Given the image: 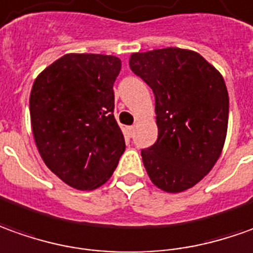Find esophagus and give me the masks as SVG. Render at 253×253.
<instances>
[{"label": "esophagus", "instance_id": "obj_1", "mask_svg": "<svg viewBox=\"0 0 253 253\" xmlns=\"http://www.w3.org/2000/svg\"><path fill=\"white\" fill-rule=\"evenodd\" d=\"M126 131H127V134H128V137H133L134 131H135V127L134 126L126 127Z\"/></svg>", "mask_w": 253, "mask_h": 253}]
</instances>
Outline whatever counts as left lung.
<instances>
[{
    "label": "left lung",
    "mask_w": 253,
    "mask_h": 253,
    "mask_svg": "<svg viewBox=\"0 0 253 253\" xmlns=\"http://www.w3.org/2000/svg\"><path fill=\"white\" fill-rule=\"evenodd\" d=\"M128 65L155 95L158 140L141 151L145 170L163 191H185L212 170L221 154L228 123L226 83L190 49L135 52Z\"/></svg>",
    "instance_id": "obj_1"
}]
</instances>
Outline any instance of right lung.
<instances>
[{"label":"right lung","mask_w":253,"mask_h":253,"mask_svg":"<svg viewBox=\"0 0 253 253\" xmlns=\"http://www.w3.org/2000/svg\"><path fill=\"white\" fill-rule=\"evenodd\" d=\"M120 68L112 55L66 54L33 84L36 145L48 169L76 190L106 183L126 149L113 116V83Z\"/></svg>","instance_id":"obj_1"}]
</instances>
